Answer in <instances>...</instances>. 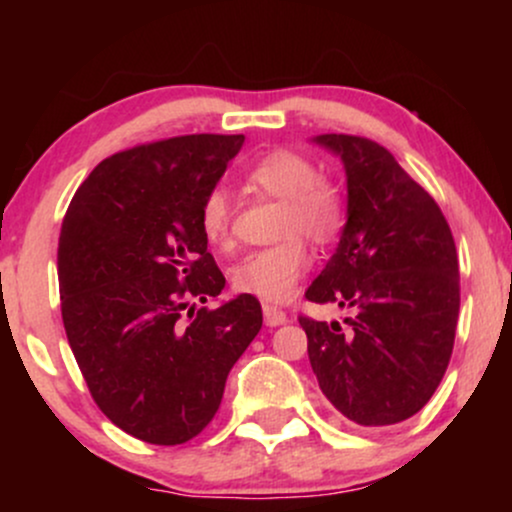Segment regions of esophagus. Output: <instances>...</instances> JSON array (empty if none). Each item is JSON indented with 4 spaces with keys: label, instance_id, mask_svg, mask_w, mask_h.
I'll return each mask as SVG.
<instances>
[{
    "label": "esophagus",
    "instance_id": "34e87169",
    "mask_svg": "<svg viewBox=\"0 0 512 512\" xmlns=\"http://www.w3.org/2000/svg\"><path fill=\"white\" fill-rule=\"evenodd\" d=\"M262 313H264V325L267 327H279L284 325L289 317H286V313L281 308H276V305H262Z\"/></svg>",
    "mask_w": 512,
    "mask_h": 512
}]
</instances>
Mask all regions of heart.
<instances>
[{"label":"heart","mask_w":512,"mask_h":512,"mask_svg":"<svg viewBox=\"0 0 512 512\" xmlns=\"http://www.w3.org/2000/svg\"><path fill=\"white\" fill-rule=\"evenodd\" d=\"M243 185L255 195L279 199L274 233L281 240L255 250L231 267L233 291L267 303L289 301L308 269V250L330 245L344 226V197L332 180L317 175L313 161L289 149H272L250 163ZM197 226L211 248H233V207L221 187H211L202 197Z\"/></svg>","instance_id":"heart-1"}]
</instances>
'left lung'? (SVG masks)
Returning a JSON list of instances; mask_svg holds the SVG:
<instances>
[{
    "label": "left lung",
    "mask_w": 512,
    "mask_h": 512,
    "mask_svg": "<svg viewBox=\"0 0 512 512\" xmlns=\"http://www.w3.org/2000/svg\"><path fill=\"white\" fill-rule=\"evenodd\" d=\"M342 156L349 219L305 298L356 315H298L322 395L358 426L409 419L448 370L460 315V264L443 211L395 156L366 137L320 134Z\"/></svg>",
    "instance_id": "obj_1"
}]
</instances>
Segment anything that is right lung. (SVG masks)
<instances>
[{
  "label": "right lung",
  "instance_id": "1",
  "mask_svg": "<svg viewBox=\"0 0 512 512\" xmlns=\"http://www.w3.org/2000/svg\"><path fill=\"white\" fill-rule=\"evenodd\" d=\"M243 134H185L117 151L81 182L62 221V322L88 392L129 436L192 440L221 407L262 305L226 286L197 226L202 197Z\"/></svg>",
  "mask_w": 512,
  "mask_h": 512
}]
</instances>
